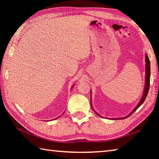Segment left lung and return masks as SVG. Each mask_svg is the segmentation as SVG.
Returning a JSON list of instances; mask_svg holds the SVG:
<instances>
[{"label":"left lung","instance_id":"1","mask_svg":"<svg viewBox=\"0 0 159 159\" xmlns=\"http://www.w3.org/2000/svg\"><path fill=\"white\" fill-rule=\"evenodd\" d=\"M146 86H145V89H144V92H143V95L142 96V98H141V101L139 102V104L136 107L135 109H134L133 111H132V113H130L128 116H127L126 117H123V118H119V119H126V118L130 116H131L132 114H133L134 111H135L138 108H139L141 104H142L143 103V102L145 101V100H146V97H147V95H148V92H149V88H150V59L149 58H148V57L147 55H146ZM92 106V105H91ZM94 111V110H93ZM96 112V111H95ZM96 113L98 115V116L101 117L99 114H98L96 112Z\"/></svg>","mask_w":159,"mask_h":159}]
</instances>
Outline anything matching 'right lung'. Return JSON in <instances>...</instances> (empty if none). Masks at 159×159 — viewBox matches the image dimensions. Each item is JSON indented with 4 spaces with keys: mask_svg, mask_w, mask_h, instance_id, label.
Instances as JSON below:
<instances>
[{
    "mask_svg": "<svg viewBox=\"0 0 159 159\" xmlns=\"http://www.w3.org/2000/svg\"><path fill=\"white\" fill-rule=\"evenodd\" d=\"M56 119H57V118H56Z\"/></svg>",
    "mask_w": 159,
    "mask_h": 159,
    "instance_id": "obj_1",
    "label": "right lung"
}]
</instances>
